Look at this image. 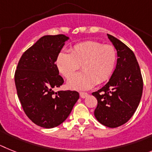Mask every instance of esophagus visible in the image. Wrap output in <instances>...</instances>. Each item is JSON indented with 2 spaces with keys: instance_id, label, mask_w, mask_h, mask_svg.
Here are the masks:
<instances>
[{
  "instance_id": "obj_1",
  "label": "esophagus",
  "mask_w": 152,
  "mask_h": 152,
  "mask_svg": "<svg viewBox=\"0 0 152 152\" xmlns=\"http://www.w3.org/2000/svg\"><path fill=\"white\" fill-rule=\"evenodd\" d=\"M80 96L82 99H85L88 96V93H86V92H80Z\"/></svg>"
}]
</instances>
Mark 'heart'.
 Here are the masks:
<instances>
[{
    "instance_id": "b5f03b06",
    "label": "heart",
    "mask_w": 152,
    "mask_h": 152,
    "mask_svg": "<svg viewBox=\"0 0 152 152\" xmlns=\"http://www.w3.org/2000/svg\"><path fill=\"white\" fill-rule=\"evenodd\" d=\"M117 52L113 46L88 40L74 45L70 53L60 51L56 59L58 70L69 79L81 66L83 72L77 73L67 83L69 89L87 90L105 82L114 72Z\"/></svg>"
}]
</instances>
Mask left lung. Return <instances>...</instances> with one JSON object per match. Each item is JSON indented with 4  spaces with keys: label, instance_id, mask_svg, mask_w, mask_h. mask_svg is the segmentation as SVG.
I'll return each instance as SVG.
<instances>
[{
    "label": "left lung",
    "instance_id": "8db88e82",
    "mask_svg": "<svg viewBox=\"0 0 152 152\" xmlns=\"http://www.w3.org/2000/svg\"><path fill=\"white\" fill-rule=\"evenodd\" d=\"M117 51V63L107 83L92 95L98 104L95 117L106 127L124 125L136 111L143 90V80L134 53L119 39L107 34Z\"/></svg>",
    "mask_w": 152,
    "mask_h": 152
}]
</instances>
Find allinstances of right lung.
I'll return each mask as SVG.
<instances>
[{"label": "right lung", "instance_id": "right-lung-1", "mask_svg": "<svg viewBox=\"0 0 152 152\" xmlns=\"http://www.w3.org/2000/svg\"><path fill=\"white\" fill-rule=\"evenodd\" d=\"M69 39L63 34L42 37L22 55L15 72L16 89L24 113L45 129L63 123L80 98L76 91H53L63 83L55 63Z\"/></svg>", "mask_w": 152, "mask_h": 152}]
</instances>
